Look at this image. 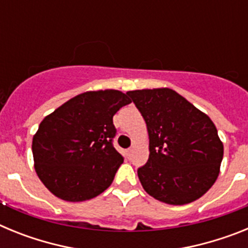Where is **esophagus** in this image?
Listing matches in <instances>:
<instances>
[{"instance_id":"1","label":"esophagus","mask_w":248,"mask_h":248,"mask_svg":"<svg viewBox=\"0 0 248 248\" xmlns=\"http://www.w3.org/2000/svg\"><path fill=\"white\" fill-rule=\"evenodd\" d=\"M131 153H133V150H131V149H128V150H126V156L131 157Z\"/></svg>"}]
</instances>
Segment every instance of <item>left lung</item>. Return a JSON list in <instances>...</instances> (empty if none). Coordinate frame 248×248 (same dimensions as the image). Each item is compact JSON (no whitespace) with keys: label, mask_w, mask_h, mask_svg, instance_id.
Returning <instances> with one entry per match:
<instances>
[{"label":"left lung","mask_w":248,"mask_h":248,"mask_svg":"<svg viewBox=\"0 0 248 248\" xmlns=\"http://www.w3.org/2000/svg\"><path fill=\"white\" fill-rule=\"evenodd\" d=\"M149 133V160L138 176L150 196L170 205L198 200L220 172L223 145L206 114L172 89L126 93Z\"/></svg>","instance_id":"8db88e82"}]
</instances>
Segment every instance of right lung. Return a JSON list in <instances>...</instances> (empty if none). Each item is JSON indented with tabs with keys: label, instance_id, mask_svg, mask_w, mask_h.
I'll use <instances>...</instances> for the list:
<instances>
[{
	"label": "right lung",
	"instance_id": "add662e5",
	"mask_svg": "<svg viewBox=\"0 0 248 248\" xmlns=\"http://www.w3.org/2000/svg\"><path fill=\"white\" fill-rule=\"evenodd\" d=\"M129 103L114 89L85 92L42 120L32 153L37 175L52 194L78 202L108 189L124 161L113 145V117Z\"/></svg>",
	"mask_w": 248,
	"mask_h": 248
}]
</instances>
